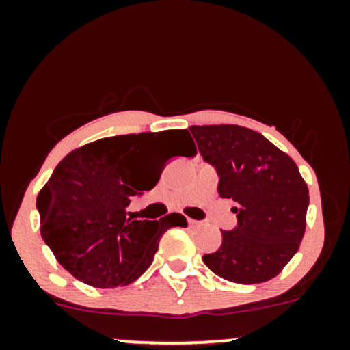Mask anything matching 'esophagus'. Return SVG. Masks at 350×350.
<instances>
[{
  "label": "esophagus",
  "instance_id": "34e87169",
  "mask_svg": "<svg viewBox=\"0 0 350 350\" xmlns=\"http://www.w3.org/2000/svg\"><path fill=\"white\" fill-rule=\"evenodd\" d=\"M187 224H189V227H196V226H199L198 220H192V219H187Z\"/></svg>",
  "mask_w": 350,
  "mask_h": 350
}]
</instances>
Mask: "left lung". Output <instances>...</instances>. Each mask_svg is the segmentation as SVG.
Listing matches in <instances>:
<instances>
[{"label":"left lung","mask_w":350,"mask_h":350,"mask_svg":"<svg viewBox=\"0 0 350 350\" xmlns=\"http://www.w3.org/2000/svg\"><path fill=\"white\" fill-rule=\"evenodd\" d=\"M204 161L219 176V196L237 204V227L202 256L220 278L240 284L275 278L298 252L309 191L298 166L263 135L239 124L191 126Z\"/></svg>","instance_id":"left-lung-1"}]
</instances>
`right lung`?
<instances>
[{"label":"right lung","mask_w":350,"mask_h":350,"mask_svg":"<svg viewBox=\"0 0 350 350\" xmlns=\"http://www.w3.org/2000/svg\"><path fill=\"white\" fill-rule=\"evenodd\" d=\"M179 142L196 154L187 130L102 138L74 150L57 164L38 196L41 235L74 278L95 288L126 286L150 268L167 228L187 227L186 217L133 220L126 207L159 180L143 174L151 152Z\"/></svg>","instance_id":"add662e5"}]
</instances>
